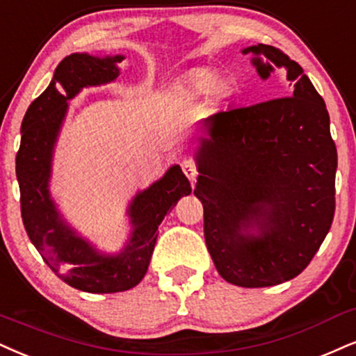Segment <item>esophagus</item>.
Here are the masks:
<instances>
[{
  "mask_svg": "<svg viewBox=\"0 0 356 356\" xmlns=\"http://www.w3.org/2000/svg\"><path fill=\"white\" fill-rule=\"evenodd\" d=\"M181 170H183V173H185L188 177V179H190V181H195L196 177H198V170H196V165L193 163L191 160H188V158H185V160L181 161Z\"/></svg>",
  "mask_w": 356,
  "mask_h": 356,
  "instance_id": "esophagus-1",
  "label": "esophagus"
}]
</instances>
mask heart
Returning <instances> with one entry per match:
<instances>
[{
    "instance_id": "obj_1",
    "label": "heart",
    "mask_w": 356,
    "mask_h": 356,
    "mask_svg": "<svg viewBox=\"0 0 356 356\" xmlns=\"http://www.w3.org/2000/svg\"><path fill=\"white\" fill-rule=\"evenodd\" d=\"M213 84H214L213 77L208 76V74H204V76L196 77L195 81H193V90H195V92H206L208 89H211Z\"/></svg>"
}]
</instances>
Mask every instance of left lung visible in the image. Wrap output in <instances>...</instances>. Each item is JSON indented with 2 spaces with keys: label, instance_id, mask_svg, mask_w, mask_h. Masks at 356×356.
<instances>
[{
  "label": "left lung",
  "instance_id": "obj_1",
  "mask_svg": "<svg viewBox=\"0 0 356 356\" xmlns=\"http://www.w3.org/2000/svg\"><path fill=\"white\" fill-rule=\"evenodd\" d=\"M243 52L256 56L262 79L284 69L291 97L204 118L195 196L219 275L239 287H270L297 277L330 231L337 148L325 102L304 69L267 44Z\"/></svg>",
  "mask_w": 356,
  "mask_h": 356
}]
</instances>
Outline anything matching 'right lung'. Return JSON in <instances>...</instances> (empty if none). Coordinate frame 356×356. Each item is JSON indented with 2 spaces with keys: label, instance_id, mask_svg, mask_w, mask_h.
I'll use <instances>...</instances> for the list:
<instances>
[{
  "label": "right lung",
  "instance_id": "1",
  "mask_svg": "<svg viewBox=\"0 0 356 356\" xmlns=\"http://www.w3.org/2000/svg\"><path fill=\"white\" fill-rule=\"evenodd\" d=\"M124 59V56L97 57L86 52L64 57L51 84L26 111L16 155L21 216L31 243L57 277L90 293L124 292L135 287L147 274L158 226L178 200L191 193L190 181L178 165L171 166L147 190L138 191L127 209L134 231L118 254L97 251L57 211L49 193L51 163L67 102L84 87L115 81L120 74L117 64Z\"/></svg>",
  "mask_w": 356,
  "mask_h": 356
}]
</instances>
